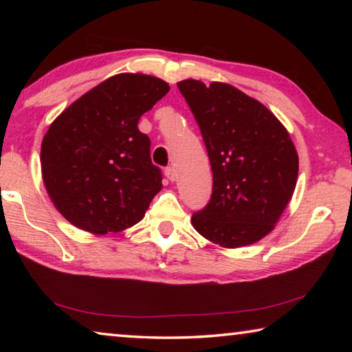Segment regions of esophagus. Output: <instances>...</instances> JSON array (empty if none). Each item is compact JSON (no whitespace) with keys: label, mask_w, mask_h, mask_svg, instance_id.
I'll return each mask as SVG.
<instances>
[{"label":"esophagus","mask_w":352,"mask_h":352,"mask_svg":"<svg viewBox=\"0 0 352 352\" xmlns=\"http://www.w3.org/2000/svg\"><path fill=\"white\" fill-rule=\"evenodd\" d=\"M164 175L168 177L170 182H174L175 178H177V172H175V169H174V168H172V166H169V168H166V169H164Z\"/></svg>","instance_id":"1"}]
</instances>
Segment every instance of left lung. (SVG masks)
I'll return each instance as SVG.
<instances>
[{"mask_svg": "<svg viewBox=\"0 0 352 352\" xmlns=\"http://www.w3.org/2000/svg\"><path fill=\"white\" fill-rule=\"evenodd\" d=\"M177 87L199 124L212 170L211 199L190 222L225 248L261 241L295 190L298 153L289 132L265 105L228 83L186 79Z\"/></svg>", "mask_w": 352, "mask_h": 352, "instance_id": "1", "label": "left lung"}]
</instances>
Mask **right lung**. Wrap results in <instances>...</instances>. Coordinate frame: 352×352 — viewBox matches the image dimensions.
Returning <instances> with one entry per match:
<instances>
[{
	"mask_svg": "<svg viewBox=\"0 0 352 352\" xmlns=\"http://www.w3.org/2000/svg\"><path fill=\"white\" fill-rule=\"evenodd\" d=\"M168 91L158 77L118 74L51 124L41 142V174L52 204L69 223L107 234L144 217L163 188V175L138 121Z\"/></svg>",
	"mask_w": 352,
	"mask_h": 352,
	"instance_id": "obj_1",
	"label": "right lung"
}]
</instances>
